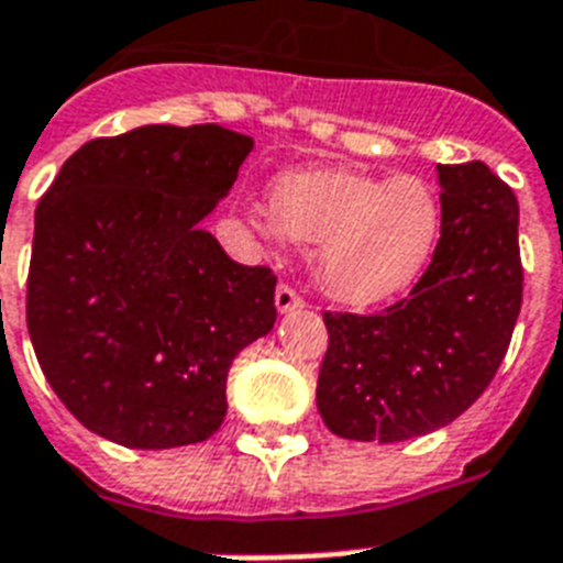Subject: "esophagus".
<instances>
[{
	"label": "esophagus",
	"instance_id": "obj_1",
	"mask_svg": "<svg viewBox=\"0 0 563 563\" xmlns=\"http://www.w3.org/2000/svg\"><path fill=\"white\" fill-rule=\"evenodd\" d=\"M274 307H277V312H291V309L303 307V298H300L298 291L291 289V286L280 283L277 291H274Z\"/></svg>",
	"mask_w": 563,
	"mask_h": 563
}]
</instances>
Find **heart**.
Here are the masks:
<instances>
[{
	"instance_id": "obj_1",
	"label": "heart",
	"mask_w": 563,
	"mask_h": 563,
	"mask_svg": "<svg viewBox=\"0 0 563 563\" xmlns=\"http://www.w3.org/2000/svg\"><path fill=\"white\" fill-rule=\"evenodd\" d=\"M268 216L265 233L312 245L316 286L344 307H374L409 289L441 236V198L418 175L286 172L272 184Z\"/></svg>"
}]
</instances>
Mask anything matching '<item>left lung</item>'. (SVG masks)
<instances>
[{
  "label": "left lung",
  "instance_id": "obj_1",
  "mask_svg": "<svg viewBox=\"0 0 563 563\" xmlns=\"http://www.w3.org/2000/svg\"><path fill=\"white\" fill-rule=\"evenodd\" d=\"M441 239L409 298L324 312L318 411L351 441H409L453 423L497 374L523 303L520 207L482 161L438 166Z\"/></svg>",
  "mask_w": 563,
  "mask_h": 563
}]
</instances>
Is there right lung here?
<instances>
[{"instance_id":"add662e5","label":"right lung","mask_w":563,"mask_h":563,"mask_svg":"<svg viewBox=\"0 0 563 563\" xmlns=\"http://www.w3.org/2000/svg\"><path fill=\"white\" fill-rule=\"evenodd\" d=\"M251 148L221 125H143L84 143L40 198L29 335L96 435L131 450L207 441L236 353L272 333V268L233 263L198 224Z\"/></svg>"}]
</instances>
